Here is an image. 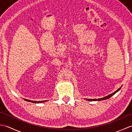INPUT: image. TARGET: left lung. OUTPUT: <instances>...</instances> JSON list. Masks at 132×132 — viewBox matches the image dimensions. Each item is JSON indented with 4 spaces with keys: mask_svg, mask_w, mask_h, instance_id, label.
<instances>
[{
    "mask_svg": "<svg viewBox=\"0 0 132 132\" xmlns=\"http://www.w3.org/2000/svg\"><path fill=\"white\" fill-rule=\"evenodd\" d=\"M121 89V88H119L118 89H117V91H116L115 92H113V93H112V94H110V95H108V96H105V97H102V98H100V99H87L86 100H88V101H100V100H105V99H109V97H111V96H112L113 95H114L117 92H118L120 89Z\"/></svg>",
    "mask_w": 132,
    "mask_h": 132,
    "instance_id": "left-lung-1",
    "label": "left lung"
}]
</instances>
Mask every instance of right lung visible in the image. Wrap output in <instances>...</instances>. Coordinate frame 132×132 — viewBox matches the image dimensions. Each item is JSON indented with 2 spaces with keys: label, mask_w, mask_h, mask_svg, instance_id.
I'll list each match as a JSON object with an SVG mask.
<instances>
[{
  "label": "right lung",
  "mask_w": 132,
  "mask_h": 132,
  "mask_svg": "<svg viewBox=\"0 0 132 132\" xmlns=\"http://www.w3.org/2000/svg\"><path fill=\"white\" fill-rule=\"evenodd\" d=\"M24 100H25L26 101H27V102H32V103H44V102H46V100H44V101H38V102H37V101L30 100H28V99H24Z\"/></svg>",
  "instance_id": "add662e5"
}]
</instances>
